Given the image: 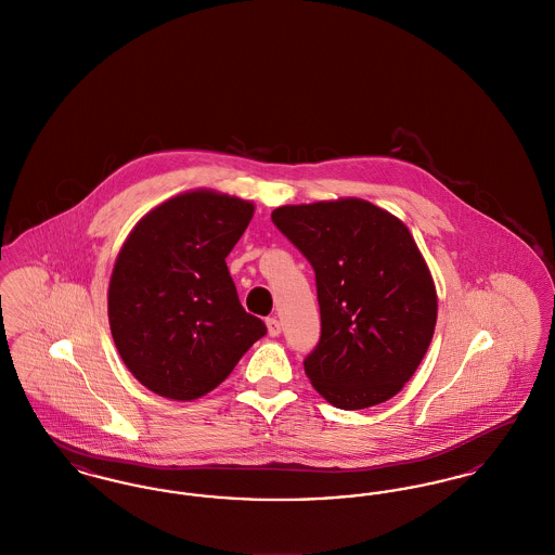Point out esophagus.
I'll use <instances>...</instances> for the list:
<instances>
[{
    "label": "esophagus",
    "instance_id": "1",
    "mask_svg": "<svg viewBox=\"0 0 555 555\" xmlns=\"http://www.w3.org/2000/svg\"><path fill=\"white\" fill-rule=\"evenodd\" d=\"M266 328H268L270 337H279L281 335V322L276 318H268L266 320Z\"/></svg>",
    "mask_w": 555,
    "mask_h": 555
}]
</instances>
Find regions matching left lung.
<instances>
[{
  "mask_svg": "<svg viewBox=\"0 0 555 555\" xmlns=\"http://www.w3.org/2000/svg\"><path fill=\"white\" fill-rule=\"evenodd\" d=\"M272 222L317 272L320 341L304 360L314 389L341 410L397 396L437 324V289L408 227L358 197L281 206Z\"/></svg>",
  "mask_w": 555,
  "mask_h": 555,
  "instance_id": "1",
  "label": "left lung"
}]
</instances>
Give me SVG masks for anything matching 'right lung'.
<instances>
[{
    "instance_id": "1",
    "label": "right lung",
    "mask_w": 555,
    "mask_h": 555,
    "mask_svg": "<svg viewBox=\"0 0 555 555\" xmlns=\"http://www.w3.org/2000/svg\"><path fill=\"white\" fill-rule=\"evenodd\" d=\"M251 216V202L195 189L147 211L122 243L107 289L109 331L150 391L175 401L206 396L264 337L224 262Z\"/></svg>"
}]
</instances>
